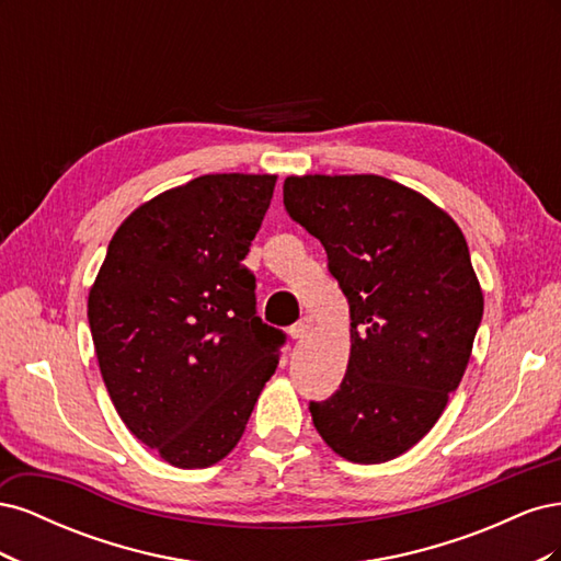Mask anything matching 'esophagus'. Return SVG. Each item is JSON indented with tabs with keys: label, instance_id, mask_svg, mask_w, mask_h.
Returning <instances> with one entry per match:
<instances>
[{
	"label": "esophagus",
	"instance_id": "1",
	"mask_svg": "<svg viewBox=\"0 0 561 561\" xmlns=\"http://www.w3.org/2000/svg\"><path fill=\"white\" fill-rule=\"evenodd\" d=\"M311 330H313V320H311V318H301V320L297 322V325L290 328V336H293V339H304Z\"/></svg>",
	"mask_w": 561,
	"mask_h": 561
}]
</instances>
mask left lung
Wrapping results in <instances>:
<instances>
[{
	"label": "left lung",
	"mask_w": 561,
	"mask_h": 561,
	"mask_svg": "<svg viewBox=\"0 0 561 561\" xmlns=\"http://www.w3.org/2000/svg\"><path fill=\"white\" fill-rule=\"evenodd\" d=\"M283 201L328 252L348 299L346 377L313 426L353 463H383L443 416L484 297L463 231L431 198L381 175H290Z\"/></svg>",
	"instance_id": "left-lung-1"
}]
</instances>
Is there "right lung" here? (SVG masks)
<instances>
[{"label":"right lung","mask_w":561,"mask_h":561,"mask_svg":"<svg viewBox=\"0 0 561 561\" xmlns=\"http://www.w3.org/2000/svg\"><path fill=\"white\" fill-rule=\"evenodd\" d=\"M276 175L215 173L135 208L89 293L100 375L128 431L175 468L239 445L278 365L243 266Z\"/></svg>","instance_id":"add662e5"}]
</instances>
